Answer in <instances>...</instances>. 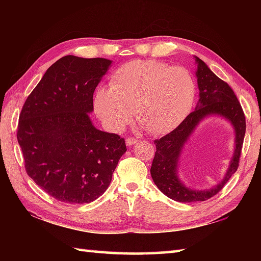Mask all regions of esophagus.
<instances>
[{"mask_svg": "<svg viewBox=\"0 0 261 261\" xmlns=\"http://www.w3.org/2000/svg\"><path fill=\"white\" fill-rule=\"evenodd\" d=\"M137 141H138V139L137 138H131V137H129V138L125 139V143L127 146H132V145H135Z\"/></svg>", "mask_w": 261, "mask_h": 261, "instance_id": "34e87169", "label": "esophagus"}]
</instances>
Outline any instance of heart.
<instances>
[{"label":"heart","mask_w":261,"mask_h":261,"mask_svg":"<svg viewBox=\"0 0 261 261\" xmlns=\"http://www.w3.org/2000/svg\"><path fill=\"white\" fill-rule=\"evenodd\" d=\"M196 82L184 68L158 61H132L110 76L109 88H96L93 108L106 129L118 134L132 120L153 135L176 129L193 107Z\"/></svg>","instance_id":"heart-1"}]
</instances>
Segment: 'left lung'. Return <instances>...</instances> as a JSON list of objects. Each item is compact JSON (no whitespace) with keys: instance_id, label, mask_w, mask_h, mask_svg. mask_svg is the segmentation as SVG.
<instances>
[{"instance_id":"8db88e82","label":"left lung","mask_w":261,"mask_h":261,"mask_svg":"<svg viewBox=\"0 0 261 261\" xmlns=\"http://www.w3.org/2000/svg\"><path fill=\"white\" fill-rule=\"evenodd\" d=\"M196 62L198 64L196 76L199 87V102L196 110L190 113L175 130L154 141L156 152L152 162L151 176L162 193L178 202L205 201L223 189L238 168L246 130L244 112L231 87L212 72L205 62L197 56ZM211 114H220L232 123L237 135L236 151L227 173L219 185L207 190H193L185 187L179 180L178 160L185 143L195 126Z\"/></svg>"}]
</instances>
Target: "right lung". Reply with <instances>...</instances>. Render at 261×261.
<instances>
[{
	"label": "right lung",
	"instance_id": "add662e5",
	"mask_svg": "<svg viewBox=\"0 0 261 261\" xmlns=\"http://www.w3.org/2000/svg\"><path fill=\"white\" fill-rule=\"evenodd\" d=\"M112 65L107 59L67 55L50 65L28 96L17 139L26 173L69 204L91 202L112 182L125 140L92 124L93 93Z\"/></svg>",
	"mask_w": 261,
	"mask_h": 261
}]
</instances>
